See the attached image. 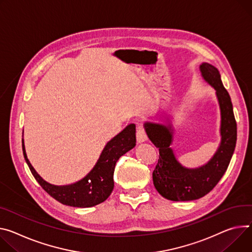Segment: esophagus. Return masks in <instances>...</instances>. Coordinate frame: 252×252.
<instances>
[{"mask_svg": "<svg viewBox=\"0 0 252 252\" xmlns=\"http://www.w3.org/2000/svg\"><path fill=\"white\" fill-rule=\"evenodd\" d=\"M148 140V135L142 126H138V130H136V141L138 143H144Z\"/></svg>", "mask_w": 252, "mask_h": 252, "instance_id": "esophagus-1", "label": "esophagus"}]
</instances>
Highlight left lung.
I'll return each mask as SVG.
<instances>
[{
	"mask_svg": "<svg viewBox=\"0 0 252 252\" xmlns=\"http://www.w3.org/2000/svg\"><path fill=\"white\" fill-rule=\"evenodd\" d=\"M203 78L216 89L221 109V144L211 161L198 169H186L176 159L170 145L172 129L170 125L147 123V134L158 149V164L153 172L157 191L171 201H191L208 194L225 174L235 150L237 126L233 106L228 91L223 86L220 73L211 64L200 66Z\"/></svg>",
	"mask_w": 252,
	"mask_h": 252,
	"instance_id": "1",
	"label": "left lung"
}]
</instances>
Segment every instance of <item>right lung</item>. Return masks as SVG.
Returning a JSON list of instances; mask_svg holds the SVG:
<instances>
[{"label": "right lung", "instance_id": "obj_1", "mask_svg": "<svg viewBox=\"0 0 252 252\" xmlns=\"http://www.w3.org/2000/svg\"><path fill=\"white\" fill-rule=\"evenodd\" d=\"M135 143V125L130 124L106 144L91 172L75 184L68 186H54L44 181L30 164L23 141L22 147L32 175L45 191L63 205L85 208L102 203L109 197L114 186L113 173L118 159L131 150Z\"/></svg>", "mask_w": 252, "mask_h": 252}]
</instances>
